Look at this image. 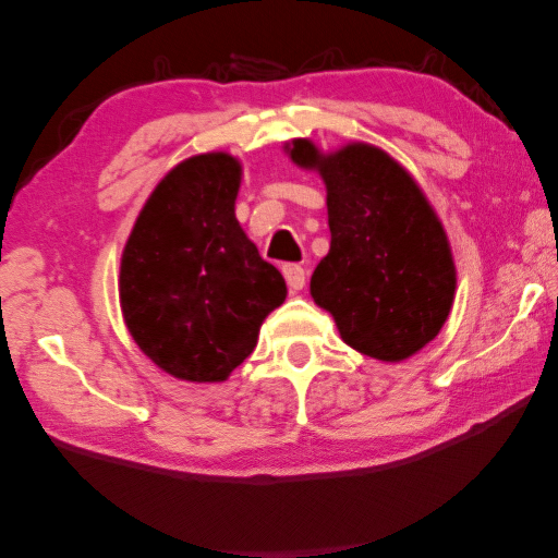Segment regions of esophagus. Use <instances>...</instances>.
<instances>
[{"instance_id":"1","label":"esophagus","mask_w":558,"mask_h":558,"mask_svg":"<svg viewBox=\"0 0 558 558\" xmlns=\"http://www.w3.org/2000/svg\"><path fill=\"white\" fill-rule=\"evenodd\" d=\"M281 271H284V279H287V284H289L291 291L304 289V284H306V269L301 267V264H284V267H281Z\"/></svg>"}]
</instances>
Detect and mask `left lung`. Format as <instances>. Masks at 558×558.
<instances>
[{
    "mask_svg": "<svg viewBox=\"0 0 558 558\" xmlns=\"http://www.w3.org/2000/svg\"><path fill=\"white\" fill-rule=\"evenodd\" d=\"M287 150L326 182L331 250L314 269V301L351 349L390 363L410 359L440 333L458 284L433 205L376 145L322 153L296 138Z\"/></svg>",
    "mask_w": 558,
    "mask_h": 558,
    "instance_id": "left-lung-1",
    "label": "left lung"
}]
</instances>
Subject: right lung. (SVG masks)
Listing matches in <instances>:
<instances>
[{"label": "right lung", "mask_w": 558, "mask_h": 558, "mask_svg": "<svg viewBox=\"0 0 558 558\" xmlns=\"http://www.w3.org/2000/svg\"><path fill=\"white\" fill-rule=\"evenodd\" d=\"M242 166L230 153L182 160L153 190L121 257L118 296L148 359L190 383H219L254 351L287 281L236 222Z\"/></svg>", "instance_id": "right-lung-1"}]
</instances>
